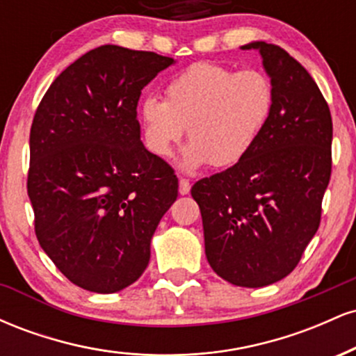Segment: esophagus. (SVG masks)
I'll return each instance as SVG.
<instances>
[{
  "instance_id": "obj_1",
  "label": "esophagus",
  "mask_w": 356,
  "mask_h": 356,
  "mask_svg": "<svg viewBox=\"0 0 356 356\" xmlns=\"http://www.w3.org/2000/svg\"><path fill=\"white\" fill-rule=\"evenodd\" d=\"M189 191H191L189 181H187V179H179V194L186 195L189 194Z\"/></svg>"
}]
</instances>
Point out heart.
Wrapping results in <instances>:
<instances>
[{"instance_id": "obj_1", "label": "heart", "mask_w": 356, "mask_h": 356, "mask_svg": "<svg viewBox=\"0 0 356 356\" xmlns=\"http://www.w3.org/2000/svg\"><path fill=\"white\" fill-rule=\"evenodd\" d=\"M275 108V87L259 70L236 72L216 63H194L165 87V100H142L145 144L170 157L187 129L191 144L179 165L187 172L206 165H236L251 152Z\"/></svg>"}]
</instances>
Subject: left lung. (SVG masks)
<instances>
[{"label": "left lung", "mask_w": 356, "mask_h": 356, "mask_svg": "<svg viewBox=\"0 0 356 356\" xmlns=\"http://www.w3.org/2000/svg\"><path fill=\"white\" fill-rule=\"evenodd\" d=\"M241 50L263 58L275 108L251 152L195 182L191 194L216 275L263 288L288 276L316 234L332 175L333 124L318 85L289 53L266 42Z\"/></svg>", "instance_id": "obj_1"}]
</instances>
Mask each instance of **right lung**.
<instances>
[{
    "instance_id": "right-lung-1",
    "label": "right lung",
    "mask_w": 356,
    "mask_h": 356,
    "mask_svg": "<svg viewBox=\"0 0 356 356\" xmlns=\"http://www.w3.org/2000/svg\"><path fill=\"white\" fill-rule=\"evenodd\" d=\"M175 60L104 44L56 76L30 132L28 197L40 246L73 284L117 293L136 283L177 199L172 167L140 140L142 88Z\"/></svg>"
}]
</instances>
